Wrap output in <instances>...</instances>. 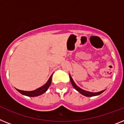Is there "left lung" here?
<instances>
[{
	"label": "left lung",
	"instance_id": "1",
	"mask_svg": "<svg viewBox=\"0 0 124 124\" xmlns=\"http://www.w3.org/2000/svg\"><path fill=\"white\" fill-rule=\"evenodd\" d=\"M69 78H70V83H71L72 85L74 88L75 89H76L77 91L79 93H80L81 94H83V95L85 96H87V97H92V96H95L100 95V94H101L102 93H103L105 91V90H103V91H99V92H89V91H86V90H84V89H81V88H79L78 85L75 83V82L74 81L73 79L72 78V77L70 76V74H69Z\"/></svg>",
	"mask_w": 124,
	"mask_h": 124
}]
</instances>
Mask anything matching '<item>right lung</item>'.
<instances>
[{
  "mask_svg": "<svg viewBox=\"0 0 124 124\" xmlns=\"http://www.w3.org/2000/svg\"><path fill=\"white\" fill-rule=\"evenodd\" d=\"M52 75H51V76L48 80V81L43 86H42L40 88H38V89L33 90V91H23V90H19V89H17V91L20 93L21 94H23V95L27 96H30V97H35V96H38L41 95V94H43L44 93L46 92L47 91V89H48L49 86H50L51 83H52Z\"/></svg>",
  "mask_w": 124,
  "mask_h": 124,
  "instance_id": "right-lung-1",
  "label": "right lung"
}]
</instances>
